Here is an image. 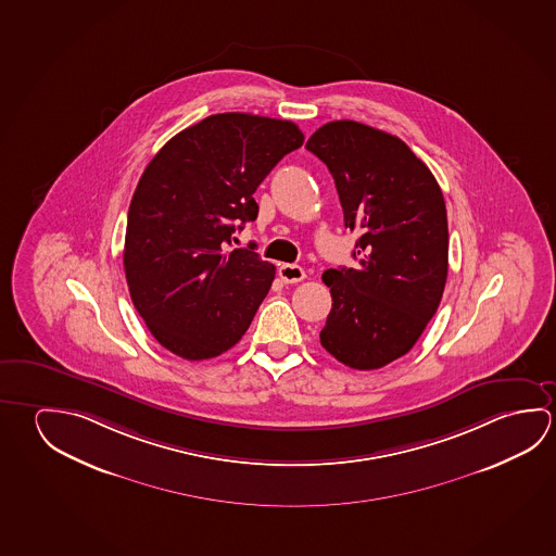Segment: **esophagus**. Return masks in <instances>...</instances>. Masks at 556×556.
Masks as SVG:
<instances>
[{
	"label": "esophagus",
	"mask_w": 556,
	"mask_h": 556,
	"mask_svg": "<svg viewBox=\"0 0 556 556\" xmlns=\"http://www.w3.org/2000/svg\"><path fill=\"white\" fill-rule=\"evenodd\" d=\"M279 277L285 282H301L306 277V271L302 269L301 265L282 264L279 267Z\"/></svg>",
	"instance_id": "1"
}]
</instances>
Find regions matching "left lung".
I'll use <instances>...</instances> for the list:
<instances>
[{
    "instance_id": "left-lung-1",
    "label": "left lung",
    "mask_w": 556,
    "mask_h": 556,
    "mask_svg": "<svg viewBox=\"0 0 556 556\" xmlns=\"http://www.w3.org/2000/svg\"><path fill=\"white\" fill-rule=\"evenodd\" d=\"M306 149L333 176L345 227L361 232L358 265L321 275L333 304L319 341L339 363L376 370L409 353L442 301L444 195L427 164L382 129L337 119Z\"/></svg>"
}]
</instances>
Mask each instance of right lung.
Instances as JSON below:
<instances>
[{"label": "right lung", "mask_w": 556, "mask_h": 556, "mask_svg": "<svg viewBox=\"0 0 556 556\" xmlns=\"http://www.w3.org/2000/svg\"><path fill=\"white\" fill-rule=\"evenodd\" d=\"M302 143L289 119L225 112L176 134L147 164L129 203L124 271L139 316L174 355L213 358L247 333L275 265L228 247L257 217V186Z\"/></svg>", "instance_id": "1"}]
</instances>
